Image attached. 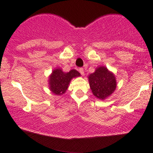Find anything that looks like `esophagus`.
<instances>
[{
  "mask_svg": "<svg viewBox=\"0 0 153 153\" xmlns=\"http://www.w3.org/2000/svg\"><path fill=\"white\" fill-rule=\"evenodd\" d=\"M79 71L80 72V74L82 75H84V69L83 68H79Z\"/></svg>",
  "mask_w": 153,
  "mask_h": 153,
  "instance_id": "34e87169",
  "label": "esophagus"
}]
</instances>
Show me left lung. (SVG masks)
Returning a JSON list of instances; mask_svg holds the SVG:
<instances>
[{"label":"left lung","instance_id":"left-lung-1","mask_svg":"<svg viewBox=\"0 0 153 153\" xmlns=\"http://www.w3.org/2000/svg\"><path fill=\"white\" fill-rule=\"evenodd\" d=\"M88 79L93 94L100 100L107 98L116 89L115 76L105 66L98 67Z\"/></svg>","mask_w":153,"mask_h":153}]
</instances>
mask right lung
<instances>
[{
	"instance_id": "obj_1",
	"label": "right lung",
	"mask_w": 153,
	"mask_h": 153,
	"mask_svg": "<svg viewBox=\"0 0 153 153\" xmlns=\"http://www.w3.org/2000/svg\"><path fill=\"white\" fill-rule=\"evenodd\" d=\"M80 74L75 69L65 73L62 69H56L52 71L49 79V89L56 95H62L66 92L69 87L71 80L75 77L79 76Z\"/></svg>"
}]
</instances>
